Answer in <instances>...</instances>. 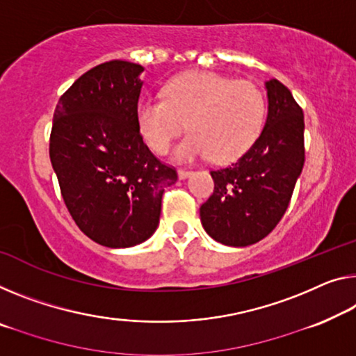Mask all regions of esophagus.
<instances>
[{
  "mask_svg": "<svg viewBox=\"0 0 356 356\" xmlns=\"http://www.w3.org/2000/svg\"><path fill=\"white\" fill-rule=\"evenodd\" d=\"M191 173H193V172L188 170V168H179V170H178V178L179 179H184V178H188Z\"/></svg>",
  "mask_w": 356,
  "mask_h": 356,
  "instance_id": "1",
  "label": "esophagus"
}]
</instances>
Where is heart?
<instances>
[{
    "label": "heart",
    "mask_w": 356,
    "mask_h": 356,
    "mask_svg": "<svg viewBox=\"0 0 356 356\" xmlns=\"http://www.w3.org/2000/svg\"><path fill=\"white\" fill-rule=\"evenodd\" d=\"M136 125L156 154L170 151L184 124L191 132L175 151L178 161L211 154L227 163L247 152L262 130L266 98L250 81L218 73H184L163 87V98H143L136 105Z\"/></svg>",
    "instance_id": "b5f03b06"
}]
</instances>
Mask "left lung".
Returning <instances> with one entry per match:
<instances>
[{"instance_id": "obj_1", "label": "left lung", "mask_w": 356, "mask_h": 356, "mask_svg": "<svg viewBox=\"0 0 356 356\" xmlns=\"http://www.w3.org/2000/svg\"><path fill=\"white\" fill-rule=\"evenodd\" d=\"M266 89L261 135L237 162L210 172L215 191L200 207L207 234L229 247H248L275 229L304 167L302 108L280 81H267Z\"/></svg>"}]
</instances>
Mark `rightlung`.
<instances>
[{
    "instance_id": "1",
    "label": "right lung",
    "mask_w": 356,
    "mask_h": 356,
    "mask_svg": "<svg viewBox=\"0 0 356 356\" xmlns=\"http://www.w3.org/2000/svg\"><path fill=\"white\" fill-rule=\"evenodd\" d=\"M141 71L124 60L97 65L54 111L49 156L63 202L81 231L108 248L149 238L163 191L178 179L143 143L136 125Z\"/></svg>"
}]
</instances>
